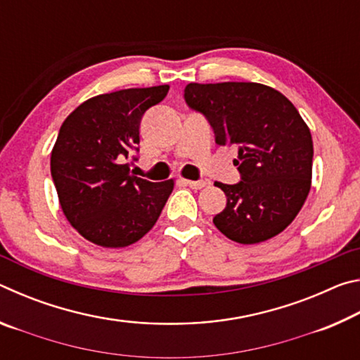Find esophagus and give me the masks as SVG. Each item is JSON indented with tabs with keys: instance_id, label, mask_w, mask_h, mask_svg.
<instances>
[{
	"instance_id": "34e87169",
	"label": "esophagus",
	"mask_w": 360,
	"mask_h": 360,
	"mask_svg": "<svg viewBox=\"0 0 360 360\" xmlns=\"http://www.w3.org/2000/svg\"><path fill=\"white\" fill-rule=\"evenodd\" d=\"M186 186H188L191 188H203L206 186V181H188V179H182Z\"/></svg>"
}]
</instances>
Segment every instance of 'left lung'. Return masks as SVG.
<instances>
[{"instance_id":"1","label":"left lung","mask_w":360,"mask_h":360,"mask_svg":"<svg viewBox=\"0 0 360 360\" xmlns=\"http://www.w3.org/2000/svg\"><path fill=\"white\" fill-rule=\"evenodd\" d=\"M184 100L205 115L217 144L238 148L241 181L217 182L227 197L212 219L217 230L241 245L281 233L311 187L313 139L297 108L257 82L188 84Z\"/></svg>"}]
</instances>
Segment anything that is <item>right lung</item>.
Returning a JSON list of instances; mask_svg holds the SVG:
<instances>
[{
    "mask_svg": "<svg viewBox=\"0 0 360 360\" xmlns=\"http://www.w3.org/2000/svg\"><path fill=\"white\" fill-rule=\"evenodd\" d=\"M169 87L125 89L79 105L60 127L51 174L66 219L85 240L125 248L154 227L173 179L150 182L130 169L138 160L144 112Z\"/></svg>",
    "mask_w": 360,
    "mask_h": 360,
    "instance_id": "add662e5",
    "label": "right lung"
}]
</instances>
